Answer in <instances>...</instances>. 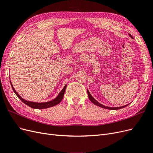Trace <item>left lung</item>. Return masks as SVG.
<instances>
[{"instance_id":"obj_1","label":"left lung","mask_w":153,"mask_h":153,"mask_svg":"<svg viewBox=\"0 0 153 153\" xmlns=\"http://www.w3.org/2000/svg\"><path fill=\"white\" fill-rule=\"evenodd\" d=\"M129 36L131 37V38H133V36H132L130 34H129ZM87 94H88V96H89V98L90 101H91V102H92V103H94V105H97V106H100V107L103 108L108 109V110H118V109L123 108L125 107V106H126L128 105H124V106H119V107H110V106H106L101 105V103H100L99 102H98V101H97L93 98V97H92V96H91V94H90L89 91H88V90H87Z\"/></svg>"}]
</instances>
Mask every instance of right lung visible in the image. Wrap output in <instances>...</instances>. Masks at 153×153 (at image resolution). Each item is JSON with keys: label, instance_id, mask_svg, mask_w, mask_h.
<instances>
[{"label": "right lung", "instance_id": "obj_1", "mask_svg": "<svg viewBox=\"0 0 153 153\" xmlns=\"http://www.w3.org/2000/svg\"><path fill=\"white\" fill-rule=\"evenodd\" d=\"M11 85L12 86V89H13L14 92H15L16 95L18 96V98H19L23 103H24L25 104L28 105L29 106H30V107H31L32 108H36V109L47 108L51 107V106H53L55 105H57V104H59L60 102H61L62 100L63 99L64 92H65L66 89V85L62 89V91L60 92L59 95L54 100H53L52 101H48V102H45V103H36V102H32V101H27L24 99H23L22 97L17 93L16 91L15 90V89H14L11 82Z\"/></svg>", "mask_w": 153, "mask_h": 153}]
</instances>
